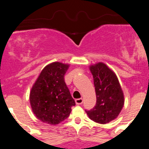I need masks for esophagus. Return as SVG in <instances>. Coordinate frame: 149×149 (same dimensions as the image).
I'll list each match as a JSON object with an SVG mask.
<instances>
[{"instance_id": "34e87169", "label": "esophagus", "mask_w": 149, "mask_h": 149, "mask_svg": "<svg viewBox=\"0 0 149 149\" xmlns=\"http://www.w3.org/2000/svg\"><path fill=\"white\" fill-rule=\"evenodd\" d=\"M76 105H81V104L83 103V99L82 98H79V99H76L75 100Z\"/></svg>"}]
</instances>
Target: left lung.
I'll list each match as a JSON object with an SVG mask.
<instances>
[{"label":"left lung","instance_id":"1","mask_svg":"<svg viewBox=\"0 0 149 149\" xmlns=\"http://www.w3.org/2000/svg\"><path fill=\"white\" fill-rule=\"evenodd\" d=\"M97 101L86 112L94 122L106 124L119 116L124 105V94L116 74L102 63L90 66Z\"/></svg>","mask_w":149,"mask_h":149}]
</instances>
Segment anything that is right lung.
<instances>
[{
    "label": "right lung",
    "mask_w": 149,
    "mask_h": 149,
    "mask_svg": "<svg viewBox=\"0 0 149 149\" xmlns=\"http://www.w3.org/2000/svg\"><path fill=\"white\" fill-rule=\"evenodd\" d=\"M69 65L51 63L40 73L32 87L30 101L32 110L41 122L55 125L67 119L76 105L64 76Z\"/></svg>",
    "instance_id": "1"
}]
</instances>
